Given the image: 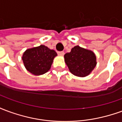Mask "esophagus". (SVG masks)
<instances>
[{
	"mask_svg": "<svg viewBox=\"0 0 122 122\" xmlns=\"http://www.w3.org/2000/svg\"><path fill=\"white\" fill-rule=\"evenodd\" d=\"M57 54H58L59 56H64L65 53H64V51H57Z\"/></svg>",
	"mask_w": 122,
	"mask_h": 122,
	"instance_id": "obj_1",
	"label": "esophagus"
}]
</instances>
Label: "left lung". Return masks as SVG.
<instances>
[{
	"label": "left lung",
	"instance_id": "8db88e82",
	"mask_svg": "<svg viewBox=\"0 0 122 122\" xmlns=\"http://www.w3.org/2000/svg\"><path fill=\"white\" fill-rule=\"evenodd\" d=\"M70 72L75 76L84 77L91 73L96 66V56L92 51L74 46L71 52L64 56Z\"/></svg>",
	"mask_w": 122,
	"mask_h": 122
}]
</instances>
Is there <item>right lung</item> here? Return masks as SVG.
I'll return each instance as SVG.
<instances>
[{
	"mask_svg": "<svg viewBox=\"0 0 122 122\" xmlns=\"http://www.w3.org/2000/svg\"><path fill=\"white\" fill-rule=\"evenodd\" d=\"M57 53L44 45L28 49L23 55L22 59L28 71L35 75H40L50 69Z\"/></svg>",
	"mask_w": 122,
	"mask_h": 122,
	"instance_id": "right-lung-1",
	"label": "right lung"
}]
</instances>
